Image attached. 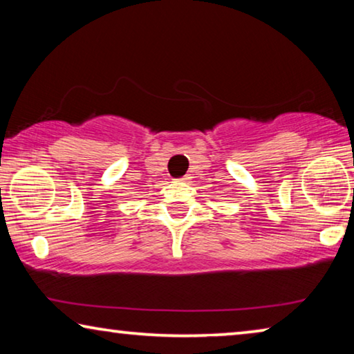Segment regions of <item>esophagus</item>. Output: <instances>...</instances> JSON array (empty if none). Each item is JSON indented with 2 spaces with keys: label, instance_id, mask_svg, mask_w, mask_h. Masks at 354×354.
<instances>
[{
  "label": "esophagus",
  "instance_id": "esophagus-1",
  "mask_svg": "<svg viewBox=\"0 0 354 354\" xmlns=\"http://www.w3.org/2000/svg\"><path fill=\"white\" fill-rule=\"evenodd\" d=\"M189 179H190L189 176H183V178H181V181H183V183H187V181H189Z\"/></svg>",
  "mask_w": 354,
  "mask_h": 354
}]
</instances>
